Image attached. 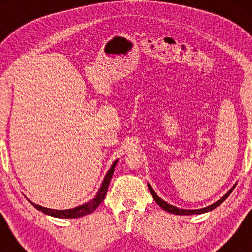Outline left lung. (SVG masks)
<instances>
[{
  "label": "left lung",
  "instance_id": "8db88e82",
  "mask_svg": "<svg viewBox=\"0 0 252 252\" xmlns=\"http://www.w3.org/2000/svg\"><path fill=\"white\" fill-rule=\"evenodd\" d=\"M148 187H149V190L151 192V195H153V198L155 199V202L157 203L158 205L160 206L161 209H164L165 211L170 212V213H173V215H179V216H189V215H201V213H205V212H209L211 211V210L216 209L217 206H219L221 203L225 201V199L228 197V196L230 195V192H232L234 190V188H235V185L233 186V188H230V190L227 192L226 195H223V197H221L219 199V201H217L216 203H213V204L206 206V208H203V209H198V210H186V209H179L177 208V206H173L171 204H168V203H166L165 201H163L159 196L156 195V192H155L153 190V188L150 187V185L148 184Z\"/></svg>",
  "mask_w": 252,
  "mask_h": 252
}]
</instances>
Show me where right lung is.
Returning a JSON list of instances; mask_svg holds the SVG:
<instances>
[{"label":"right lung","mask_w":252,"mask_h":252,"mask_svg":"<svg viewBox=\"0 0 252 252\" xmlns=\"http://www.w3.org/2000/svg\"><path fill=\"white\" fill-rule=\"evenodd\" d=\"M117 161L118 160H116L115 163L112 164L111 168L108 171L104 180H103V182H102L101 188H99V190L97 191V194H96L95 197L91 199L89 202L85 203V204L79 205V206H77V208L68 209V210H54V209L43 208V206L37 205V204H35V203H33L31 201H30V203L34 206V208H36L37 210H39V211H42L43 213H46V215H48V216L56 217V218H79V217H84L86 215H89V213H92L93 211H94V210L103 202V199H104L106 191H108L110 180H111V178L113 175V171H115V167L117 165Z\"/></svg>","instance_id":"right-lung-1"}]
</instances>
